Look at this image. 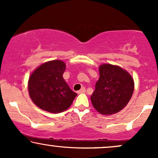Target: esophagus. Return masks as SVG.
Wrapping results in <instances>:
<instances>
[{
  "label": "esophagus",
  "mask_w": 158,
  "mask_h": 158,
  "mask_svg": "<svg viewBox=\"0 0 158 158\" xmlns=\"http://www.w3.org/2000/svg\"><path fill=\"white\" fill-rule=\"evenodd\" d=\"M85 91H86V90H85V88H82L80 90H79L78 91V94H83V93H85Z\"/></svg>",
  "instance_id": "34e87169"
}]
</instances>
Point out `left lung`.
<instances>
[{
  "label": "left lung",
  "instance_id": "obj_1",
  "mask_svg": "<svg viewBox=\"0 0 158 158\" xmlns=\"http://www.w3.org/2000/svg\"><path fill=\"white\" fill-rule=\"evenodd\" d=\"M99 79L90 97L94 108L103 115L118 113L127 106L135 89V81L126 70L110 64L99 67Z\"/></svg>",
  "mask_w": 158,
  "mask_h": 158
}]
</instances>
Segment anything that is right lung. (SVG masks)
Masks as SVG:
<instances>
[{"mask_svg": "<svg viewBox=\"0 0 158 158\" xmlns=\"http://www.w3.org/2000/svg\"><path fill=\"white\" fill-rule=\"evenodd\" d=\"M65 69L63 61H49L38 67L29 77V95L39 108L58 114L71 106L77 94L63 78Z\"/></svg>", "mask_w": 158, "mask_h": 158, "instance_id": "right-lung-1", "label": "right lung"}]
</instances>
